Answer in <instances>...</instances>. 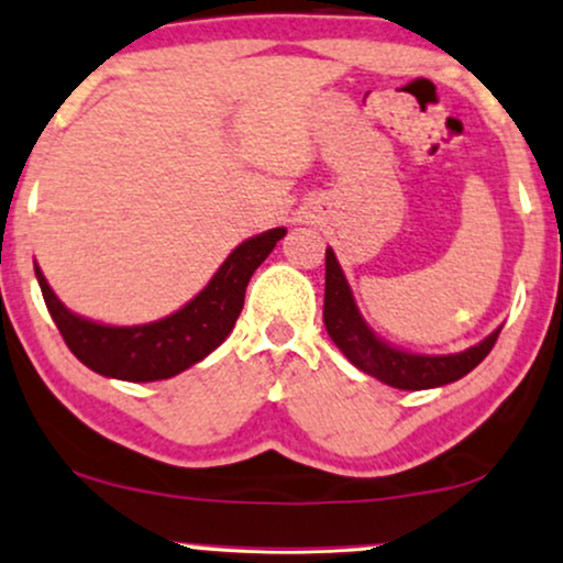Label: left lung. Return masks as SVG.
I'll use <instances>...</instances> for the list:
<instances>
[{
  "mask_svg": "<svg viewBox=\"0 0 563 563\" xmlns=\"http://www.w3.org/2000/svg\"><path fill=\"white\" fill-rule=\"evenodd\" d=\"M323 323H327V332L334 340V345L347 355L353 366H358L361 372L372 374L379 382H385V385L398 389H429L451 385V382L466 376L487 358V353H490L500 334V329H495L479 345L455 355H413L385 345L363 323L358 308H355L353 292H350L345 282V274H342L332 250H327Z\"/></svg>",
  "mask_w": 563,
  "mask_h": 563,
  "instance_id": "1",
  "label": "left lung"
}]
</instances>
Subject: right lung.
Masks as SVG:
<instances>
[{
	"label": "right lung",
	"mask_w": 563,
	"mask_h": 563,
	"mask_svg": "<svg viewBox=\"0 0 563 563\" xmlns=\"http://www.w3.org/2000/svg\"><path fill=\"white\" fill-rule=\"evenodd\" d=\"M284 234H287L284 229H271L242 242L195 300H189L168 319L144 327H104V323L86 321L57 300L38 266L36 279L52 321L57 323L65 345L84 366L123 382L170 379L184 368L195 366L227 340L242 313L250 276Z\"/></svg>",
	"instance_id": "right-lung-1"
}]
</instances>
